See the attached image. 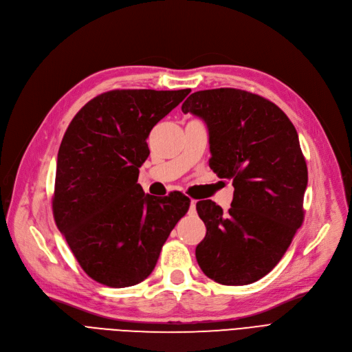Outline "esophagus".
I'll list each match as a JSON object with an SVG mask.
<instances>
[{"instance_id": "esophagus-1", "label": "esophagus", "mask_w": 352, "mask_h": 352, "mask_svg": "<svg viewBox=\"0 0 352 352\" xmlns=\"http://www.w3.org/2000/svg\"><path fill=\"white\" fill-rule=\"evenodd\" d=\"M195 206H197V201L191 199V204H190V212L195 214Z\"/></svg>"}]
</instances>
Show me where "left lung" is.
I'll use <instances>...</instances> for the list:
<instances>
[{
  "mask_svg": "<svg viewBox=\"0 0 352 352\" xmlns=\"http://www.w3.org/2000/svg\"><path fill=\"white\" fill-rule=\"evenodd\" d=\"M181 109L206 121L210 168L234 186L227 212L211 199L197 202L207 227L198 265L218 284H252L280 263L302 226L308 170L297 129L280 107L236 88L197 91Z\"/></svg>",
  "mask_w": 352,
  "mask_h": 352,
  "instance_id": "1",
  "label": "left lung"
}]
</instances>
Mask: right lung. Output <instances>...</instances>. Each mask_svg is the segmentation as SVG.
Returning <instances> with one entry per match:
<instances>
[{
    "label": "right lung",
    "mask_w": 352,
    "mask_h": 352,
    "mask_svg": "<svg viewBox=\"0 0 352 352\" xmlns=\"http://www.w3.org/2000/svg\"><path fill=\"white\" fill-rule=\"evenodd\" d=\"M191 92L113 89L88 101L60 145L52 194L55 224L92 280L113 288L140 284L191 199L144 194L140 166L153 126Z\"/></svg>",
    "instance_id": "add662e5"
}]
</instances>
